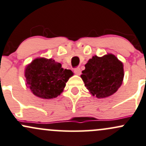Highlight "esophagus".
Wrapping results in <instances>:
<instances>
[{
	"label": "esophagus",
	"instance_id": "esophagus-1",
	"mask_svg": "<svg viewBox=\"0 0 146 146\" xmlns=\"http://www.w3.org/2000/svg\"><path fill=\"white\" fill-rule=\"evenodd\" d=\"M74 73H76V75H78V76H79V75H80L81 74L80 68L79 67H77V68H76L74 69Z\"/></svg>",
	"mask_w": 146,
	"mask_h": 146
}]
</instances>
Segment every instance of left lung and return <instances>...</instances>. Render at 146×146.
Returning a JSON list of instances; mask_svg holds the SVG:
<instances>
[{
  "mask_svg": "<svg viewBox=\"0 0 146 146\" xmlns=\"http://www.w3.org/2000/svg\"><path fill=\"white\" fill-rule=\"evenodd\" d=\"M82 73L84 86L98 98L108 97L116 92L124 77L123 63L111 54L102 57L94 56L88 61Z\"/></svg>",
  "mask_w": 146,
  "mask_h": 146,
  "instance_id": "1",
  "label": "left lung"
}]
</instances>
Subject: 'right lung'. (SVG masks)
Listing matches in <instances>:
<instances>
[{"label":"right lung","instance_id":"add662e5","mask_svg":"<svg viewBox=\"0 0 146 146\" xmlns=\"http://www.w3.org/2000/svg\"><path fill=\"white\" fill-rule=\"evenodd\" d=\"M73 75L71 70L64 69L60 63L52 59H35L25 70L30 90L36 96L45 99L58 96Z\"/></svg>","mask_w":146,"mask_h":146}]
</instances>
